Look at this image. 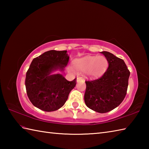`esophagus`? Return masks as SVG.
<instances>
[{
	"label": "esophagus",
	"instance_id": "obj_1",
	"mask_svg": "<svg viewBox=\"0 0 149 149\" xmlns=\"http://www.w3.org/2000/svg\"><path fill=\"white\" fill-rule=\"evenodd\" d=\"M81 80V77H77V82H79V81Z\"/></svg>",
	"mask_w": 149,
	"mask_h": 149
}]
</instances>
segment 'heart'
Segmentation results:
<instances>
[{
	"instance_id": "obj_1",
	"label": "heart",
	"mask_w": 149,
	"mask_h": 149,
	"mask_svg": "<svg viewBox=\"0 0 149 149\" xmlns=\"http://www.w3.org/2000/svg\"><path fill=\"white\" fill-rule=\"evenodd\" d=\"M108 61L104 56H86L77 59L74 62V67L68 66L70 73L75 74L77 71L85 72V75L88 77H97L102 75L107 68Z\"/></svg>"
}]
</instances>
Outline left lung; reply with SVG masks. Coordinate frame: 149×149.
<instances>
[{
	"label": "left lung",
	"instance_id": "left-lung-1",
	"mask_svg": "<svg viewBox=\"0 0 149 149\" xmlns=\"http://www.w3.org/2000/svg\"><path fill=\"white\" fill-rule=\"evenodd\" d=\"M109 66L102 77L85 81L84 102L95 111L104 113L118 106L127 93L130 72L123 60L109 52H101Z\"/></svg>",
	"mask_w": 149,
	"mask_h": 149
}]
</instances>
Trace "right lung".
Wrapping results in <instances>:
<instances>
[{
    "instance_id": "right-lung-1",
    "label": "right lung",
    "mask_w": 149,
    "mask_h": 149,
    "mask_svg": "<svg viewBox=\"0 0 149 149\" xmlns=\"http://www.w3.org/2000/svg\"><path fill=\"white\" fill-rule=\"evenodd\" d=\"M66 50H51L33 59L26 73L27 96L33 105L50 112L59 109L67 100L76 84V78L68 81L61 74H52L56 70H64L69 61Z\"/></svg>"
}]
</instances>
